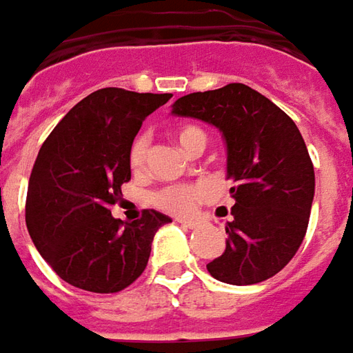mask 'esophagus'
Listing matches in <instances>:
<instances>
[{"label":"esophagus","mask_w":353,"mask_h":353,"mask_svg":"<svg viewBox=\"0 0 353 353\" xmlns=\"http://www.w3.org/2000/svg\"><path fill=\"white\" fill-rule=\"evenodd\" d=\"M177 222H179L181 226L189 228V230H196V228H201V224H203L201 220H177Z\"/></svg>","instance_id":"esophagus-1"}]
</instances>
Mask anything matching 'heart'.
<instances>
[{"label": "heart", "instance_id": "heart-1", "mask_svg": "<svg viewBox=\"0 0 353 353\" xmlns=\"http://www.w3.org/2000/svg\"><path fill=\"white\" fill-rule=\"evenodd\" d=\"M174 139L177 141V145L181 146L185 152H191L196 146H205L207 143V135L201 127L196 125H179L174 129ZM146 154V141L141 137L137 139L133 146H131V166L141 168L145 162ZM208 191L207 187L203 185H172L158 191L154 195V205L158 208H162L164 212L170 214H191L196 208L199 203H203L207 199Z\"/></svg>", "mask_w": 353, "mask_h": 353}]
</instances>
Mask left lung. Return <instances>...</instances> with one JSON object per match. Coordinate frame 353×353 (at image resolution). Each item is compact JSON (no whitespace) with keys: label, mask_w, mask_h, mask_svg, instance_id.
Segmentation results:
<instances>
[{"label":"left lung","mask_w":353,"mask_h":353,"mask_svg":"<svg viewBox=\"0 0 353 353\" xmlns=\"http://www.w3.org/2000/svg\"><path fill=\"white\" fill-rule=\"evenodd\" d=\"M172 116L214 125L226 143V177L236 205L226 249L207 265L210 276L234 286L257 284L286 267L307 232L315 172L290 117L241 83L181 96Z\"/></svg>","instance_id":"obj_1"}]
</instances>
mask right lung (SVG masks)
<instances>
[{
    "mask_svg": "<svg viewBox=\"0 0 353 353\" xmlns=\"http://www.w3.org/2000/svg\"><path fill=\"white\" fill-rule=\"evenodd\" d=\"M172 94L100 88L71 108L36 157L26 228L61 280L114 294L143 274L158 228L172 218L143 210L131 224L112 216L131 179V146L146 116Z\"/></svg>",
    "mask_w": 353,
    "mask_h": 353,
    "instance_id": "obj_1",
    "label": "right lung"
}]
</instances>
